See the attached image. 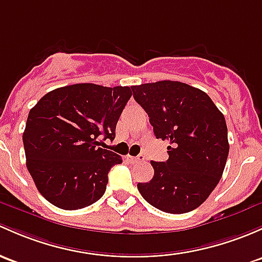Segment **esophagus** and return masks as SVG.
<instances>
[{"label":"esophagus","mask_w":262,"mask_h":262,"mask_svg":"<svg viewBox=\"0 0 262 262\" xmlns=\"http://www.w3.org/2000/svg\"><path fill=\"white\" fill-rule=\"evenodd\" d=\"M126 161L132 162V163H138V162L144 161V156H143V154H139V156H137V157L126 156Z\"/></svg>","instance_id":"obj_1"}]
</instances>
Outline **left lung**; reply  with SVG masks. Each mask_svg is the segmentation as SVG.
Returning a JSON list of instances; mask_svg holds the SVG:
<instances>
[{
	"instance_id": "1",
	"label": "left lung",
	"mask_w": 262,
	"mask_h": 262,
	"mask_svg": "<svg viewBox=\"0 0 262 262\" xmlns=\"http://www.w3.org/2000/svg\"><path fill=\"white\" fill-rule=\"evenodd\" d=\"M157 139L169 140L166 162H150L154 176L138 183L149 205L167 213H186L202 205L219 184L227 161L224 114L202 90L163 80L132 86Z\"/></svg>"
}]
</instances>
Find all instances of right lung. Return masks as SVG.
I'll return each instance as SVG.
<instances>
[{"label":"right lung","mask_w":262,"mask_h":262,"mask_svg":"<svg viewBox=\"0 0 262 262\" xmlns=\"http://www.w3.org/2000/svg\"><path fill=\"white\" fill-rule=\"evenodd\" d=\"M130 96L129 86L74 84L49 92L30 110L22 136L26 166L49 202L73 211L100 200L109 170L123 161L98 139L115 138Z\"/></svg>","instance_id":"add662e5"}]
</instances>
